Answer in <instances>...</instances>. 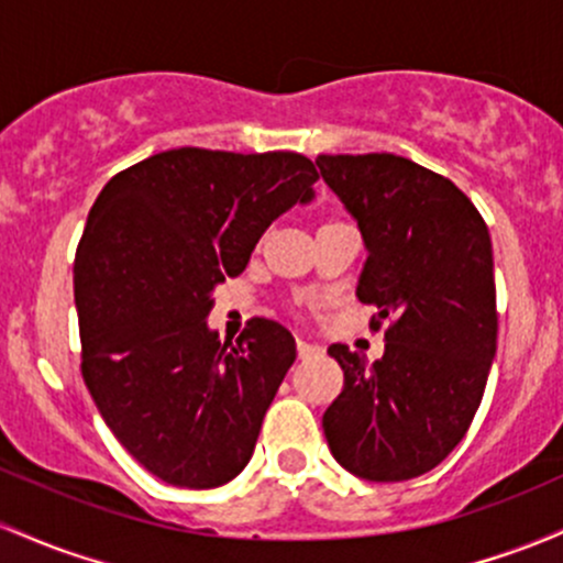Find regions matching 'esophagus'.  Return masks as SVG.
<instances>
[{"instance_id":"1","label":"esophagus","mask_w":563,"mask_h":563,"mask_svg":"<svg viewBox=\"0 0 563 563\" xmlns=\"http://www.w3.org/2000/svg\"><path fill=\"white\" fill-rule=\"evenodd\" d=\"M296 352H299V361H307V357H312V355H318V347H314V344H307V342H301V339H296Z\"/></svg>"}]
</instances>
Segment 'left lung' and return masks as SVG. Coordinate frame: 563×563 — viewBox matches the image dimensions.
Listing matches in <instances>:
<instances>
[{
  "label": "left lung",
  "instance_id": "8db88e82",
  "mask_svg": "<svg viewBox=\"0 0 563 563\" xmlns=\"http://www.w3.org/2000/svg\"><path fill=\"white\" fill-rule=\"evenodd\" d=\"M368 258L357 299L374 305L385 355L331 344L344 387L323 413L333 460L357 478L409 481L454 452L497 352L492 238L449 178L398 154H320Z\"/></svg>",
  "mask_w": 563,
  "mask_h": 563
}]
</instances>
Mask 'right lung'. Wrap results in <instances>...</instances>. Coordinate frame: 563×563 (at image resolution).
<instances>
[{
    "label": "right lung",
    "instance_id": "obj_1",
    "mask_svg": "<svg viewBox=\"0 0 563 563\" xmlns=\"http://www.w3.org/2000/svg\"><path fill=\"white\" fill-rule=\"evenodd\" d=\"M314 181L305 154L181 146L117 173L92 202L74 258L82 379L117 441L165 484L216 489L249 465L296 342L253 318L221 344L211 294Z\"/></svg>",
    "mask_w": 563,
    "mask_h": 563
}]
</instances>
